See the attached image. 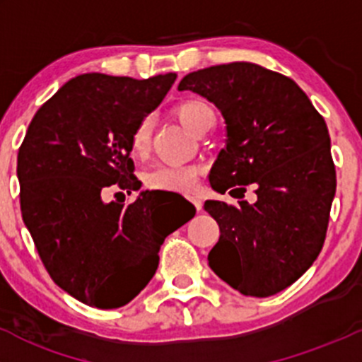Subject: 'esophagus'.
<instances>
[{
    "instance_id": "34e87169",
    "label": "esophagus",
    "mask_w": 362,
    "mask_h": 362,
    "mask_svg": "<svg viewBox=\"0 0 362 362\" xmlns=\"http://www.w3.org/2000/svg\"><path fill=\"white\" fill-rule=\"evenodd\" d=\"M189 199H191V202H192V204H194V206H196V210H202V199H199L198 198V196H189Z\"/></svg>"
}]
</instances>
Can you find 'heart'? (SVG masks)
Returning <instances> with one entry per match:
<instances>
[{
    "label": "heart",
    "instance_id": "heart-1",
    "mask_svg": "<svg viewBox=\"0 0 362 362\" xmlns=\"http://www.w3.org/2000/svg\"><path fill=\"white\" fill-rule=\"evenodd\" d=\"M175 113L180 119V122L187 127L189 131L196 133L202 122L208 115H214L211 108L202 100L196 98H189V100L180 101L175 107ZM151 119H141L136 124V127L131 133V154L134 158H144L151 147ZM198 175L199 171L191 166H159L152 170L147 175V185L156 191H178V192H187L192 191L198 184Z\"/></svg>",
    "mask_w": 362,
    "mask_h": 362
}]
</instances>
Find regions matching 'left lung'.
I'll use <instances>...</instances> for the list:
<instances>
[{
  "label": "left lung",
  "mask_w": 362,
  "mask_h": 362,
  "mask_svg": "<svg viewBox=\"0 0 362 362\" xmlns=\"http://www.w3.org/2000/svg\"><path fill=\"white\" fill-rule=\"evenodd\" d=\"M202 94L226 122V147L210 185L233 198L254 185L257 202H206L221 238L208 254L218 279L238 293L268 298L320 254L337 192L331 140L322 115L289 76L252 63L198 69L178 83Z\"/></svg>",
  "instance_id": "obj_1"
}]
</instances>
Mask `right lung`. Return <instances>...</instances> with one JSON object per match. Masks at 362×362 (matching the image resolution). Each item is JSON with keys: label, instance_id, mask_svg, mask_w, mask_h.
I'll list each match as a JSON object with an SVG mask.
<instances>
[{"label": "right lung", "instance_id": "obj_1", "mask_svg": "<svg viewBox=\"0 0 362 362\" xmlns=\"http://www.w3.org/2000/svg\"><path fill=\"white\" fill-rule=\"evenodd\" d=\"M177 75L136 80L86 73L40 107L17 156L21 211L50 279L96 308H119L145 289L164 238L194 217L163 218L151 191H136L131 133L163 101ZM122 194V192H119Z\"/></svg>", "mask_w": 362, "mask_h": 362}]
</instances>
